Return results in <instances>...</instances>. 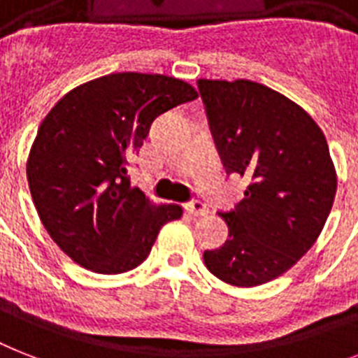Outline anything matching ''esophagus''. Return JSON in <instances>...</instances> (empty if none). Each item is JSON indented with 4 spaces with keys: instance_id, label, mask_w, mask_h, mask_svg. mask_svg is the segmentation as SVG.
Segmentation results:
<instances>
[{
    "instance_id": "esophagus-1",
    "label": "esophagus",
    "mask_w": 358,
    "mask_h": 358,
    "mask_svg": "<svg viewBox=\"0 0 358 358\" xmlns=\"http://www.w3.org/2000/svg\"><path fill=\"white\" fill-rule=\"evenodd\" d=\"M185 210L191 213V215H195V217H202V215H206L208 213V206L202 201H191L185 204Z\"/></svg>"
}]
</instances>
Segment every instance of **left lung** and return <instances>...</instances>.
<instances>
[{"mask_svg": "<svg viewBox=\"0 0 358 358\" xmlns=\"http://www.w3.org/2000/svg\"><path fill=\"white\" fill-rule=\"evenodd\" d=\"M208 124L227 173L250 180L245 199L219 215L223 247L204 264L232 286H258L297 264L322 234L336 173L312 117L269 87L249 80H199Z\"/></svg>", "mask_w": 358, "mask_h": 358, "instance_id": "left-lung-1", "label": "left lung"}]
</instances>
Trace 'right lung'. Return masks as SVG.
I'll use <instances>...</instances> for the list:
<instances>
[{
    "mask_svg": "<svg viewBox=\"0 0 358 358\" xmlns=\"http://www.w3.org/2000/svg\"><path fill=\"white\" fill-rule=\"evenodd\" d=\"M199 96L162 74L120 72L76 87L42 120L27 182L50 238L81 267L117 275L146 260L163 224L182 217L129 187V159L152 122Z\"/></svg>",
    "mask_w": 358,
    "mask_h": 358,
    "instance_id": "add662e5",
    "label": "right lung"
}]
</instances>
